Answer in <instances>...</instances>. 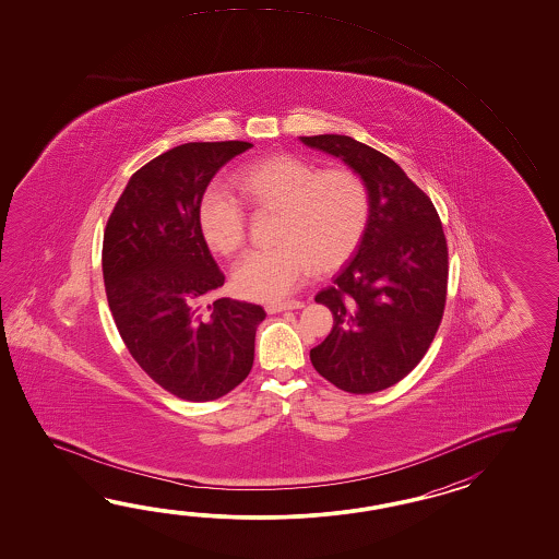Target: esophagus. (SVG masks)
<instances>
[{"mask_svg": "<svg viewBox=\"0 0 559 559\" xmlns=\"http://www.w3.org/2000/svg\"><path fill=\"white\" fill-rule=\"evenodd\" d=\"M301 308H304V301H296V299H292V301H270V304H265V311H267V313H280V311Z\"/></svg>", "mask_w": 559, "mask_h": 559, "instance_id": "34e87169", "label": "esophagus"}]
</instances>
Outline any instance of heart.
I'll list each match as a JSON object with an SVG mask.
<instances>
[{
	"instance_id": "1",
	"label": "heart",
	"mask_w": 559,
	"mask_h": 559,
	"mask_svg": "<svg viewBox=\"0 0 559 559\" xmlns=\"http://www.w3.org/2000/svg\"><path fill=\"white\" fill-rule=\"evenodd\" d=\"M255 207L280 212L274 250L251 251L234 267L243 296L277 299L296 292L313 265L332 270L356 250L369 219V190L352 167L320 169L299 155L253 162L236 176ZM203 238L231 255L246 241V212L226 186L214 183L200 202Z\"/></svg>"
}]
</instances>
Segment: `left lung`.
Instances as JSON below:
<instances>
[{
  "label": "left lung",
  "instance_id": "obj_1",
  "mask_svg": "<svg viewBox=\"0 0 559 559\" xmlns=\"http://www.w3.org/2000/svg\"><path fill=\"white\" fill-rule=\"evenodd\" d=\"M299 142L356 169L369 190V219L354 258L316 301L333 313L330 335L309 352L318 373L349 393L404 380L440 328L448 246L440 215L392 157L349 135Z\"/></svg>",
  "mask_w": 559,
  "mask_h": 559
}]
</instances>
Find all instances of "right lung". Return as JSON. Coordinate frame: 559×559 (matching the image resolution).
<instances>
[{
  "label": "right lung",
  "instance_id": "add662e5",
  "mask_svg": "<svg viewBox=\"0 0 559 559\" xmlns=\"http://www.w3.org/2000/svg\"><path fill=\"white\" fill-rule=\"evenodd\" d=\"M250 142L181 143L131 176L107 219L104 284L123 344L164 390L212 402L238 388L253 366L265 311L222 297L195 306L226 277L200 226V202L219 167Z\"/></svg>",
  "mask_w": 559,
  "mask_h": 559
}]
</instances>
